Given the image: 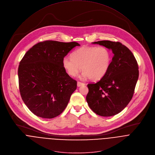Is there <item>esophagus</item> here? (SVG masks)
<instances>
[{
	"label": "esophagus",
	"instance_id": "obj_1",
	"mask_svg": "<svg viewBox=\"0 0 155 155\" xmlns=\"http://www.w3.org/2000/svg\"><path fill=\"white\" fill-rule=\"evenodd\" d=\"M85 84L83 83H81L80 81H78L77 82V86L78 87H80V86H84Z\"/></svg>",
	"mask_w": 155,
	"mask_h": 155
}]
</instances>
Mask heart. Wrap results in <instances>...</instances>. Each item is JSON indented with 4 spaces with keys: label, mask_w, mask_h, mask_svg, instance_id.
I'll use <instances>...</instances> for the list:
<instances>
[{
    "label": "heart",
    "mask_w": 155,
    "mask_h": 155,
    "mask_svg": "<svg viewBox=\"0 0 155 155\" xmlns=\"http://www.w3.org/2000/svg\"><path fill=\"white\" fill-rule=\"evenodd\" d=\"M111 63V54L104 47L84 46L72 54V58L65 57L63 65L68 74L75 77L80 71L84 72L83 78L97 81L101 79L108 72Z\"/></svg>",
    "instance_id": "heart-1"
}]
</instances>
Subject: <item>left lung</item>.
<instances>
[{
  "instance_id": "left-lung-1",
  "label": "left lung",
  "mask_w": 155,
  "mask_h": 155,
  "mask_svg": "<svg viewBox=\"0 0 155 155\" xmlns=\"http://www.w3.org/2000/svg\"><path fill=\"white\" fill-rule=\"evenodd\" d=\"M112 50L114 56L107 74L96 83L87 84L86 101L97 114L110 117L121 112L131 101L139 77V68L133 53L119 42H92Z\"/></svg>"
}]
</instances>
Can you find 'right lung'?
<instances>
[{
	"mask_svg": "<svg viewBox=\"0 0 155 155\" xmlns=\"http://www.w3.org/2000/svg\"><path fill=\"white\" fill-rule=\"evenodd\" d=\"M76 42L45 41L33 45L24 56L18 68L22 99L36 116L52 119L63 113L77 81L66 73L63 60Z\"/></svg>",
	"mask_w": 155,
	"mask_h": 155,
	"instance_id": "1",
	"label": "right lung"
}]
</instances>
